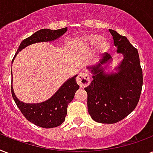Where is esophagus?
<instances>
[{
  "mask_svg": "<svg viewBox=\"0 0 153 153\" xmlns=\"http://www.w3.org/2000/svg\"><path fill=\"white\" fill-rule=\"evenodd\" d=\"M77 83L81 88L86 87L91 82V77L87 73H80L77 77Z\"/></svg>",
  "mask_w": 153,
  "mask_h": 153,
  "instance_id": "esophagus-1",
  "label": "esophagus"
}]
</instances>
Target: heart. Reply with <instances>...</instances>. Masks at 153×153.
Masks as SVG:
<instances>
[{"mask_svg":"<svg viewBox=\"0 0 153 153\" xmlns=\"http://www.w3.org/2000/svg\"><path fill=\"white\" fill-rule=\"evenodd\" d=\"M80 45L84 48H94L97 46L98 53L103 54L108 51L109 48V43L106 39H102V36L98 34L85 35L78 39Z\"/></svg>","mask_w":153,"mask_h":153,"instance_id":"b5f03b06","label":"heart"}]
</instances>
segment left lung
I'll return each instance as SVG.
<instances>
[{"mask_svg":"<svg viewBox=\"0 0 153 153\" xmlns=\"http://www.w3.org/2000/svg\"><path fill=\"white\" fill-rule=\"evenodd\" d=\"M117 54L122 60L115 67L116 71L106 72L112 62L108 53L98 63L86 68L93 80L85 91L87 93V108L94 121L114 124L121 121L135 109L140 98L143 84L142 70L137 50L126 36L109 29Z\"/></svg>","mask_w":153,"mask_h":153,"instance_id":"1","label":"left lung"}]
</instances>
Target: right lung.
<instances>
[{"mask_svg": "<svg viewBox=\"0 0 153 153\" xmlns=\"http://www.w3.org/2000/svg\"><path fill=\"white\" fill-rule=\"evenodd\" d=\"M67 31V27L58 30L44 28L37 31L21 42L13 62L18 53L26 47L40 42L55 41L62 36ZM11 74L13 75L12 71ZM77 76L78 75L76 74L67 79L51 98L40 103H25L19 100L14 93L13 84L11 86L12 95L23 115L30 122L42 128L57 127L65 121L67 106L73 100L75 92L79 89V86L76 82Z\"/></svg>", "mask_w": 153, "mask_h": 153, "instance_id": "1", "label": "right lung"}]
</instances>
